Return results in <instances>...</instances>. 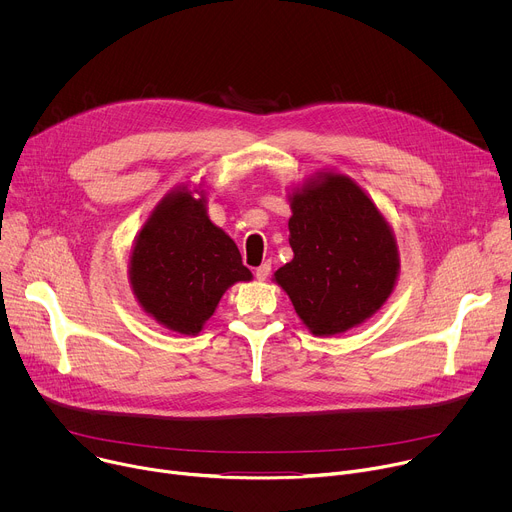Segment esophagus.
I'll use <instances>...</instances> for the list:
<instances>
[{"mask_svg": "<svg viewBox=\"0 0 512 512\" xmlns=\"http://www.w3.org/2000/svg\"><path fill=\"white\" fill-rule=\"evenodd\" d=\"M271 273V263H261L257 269H255V275H257V279L259 281H263V279H267V275Z\"/></svg>", "mask_w": 512, "mask_h": 512, "instance_id": "34e87169", "label": "esophagus"}]
</instances>
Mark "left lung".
<instances>
[{"instance_id":"1","label":"left lung","mask_w":512,"mask_h":512,"mask_svg":"<svg viewBox=\"0 0 512 512\" xmlns=\"http://www.w3.org/2000/svg\"><path fill=\"white\" fill-rule=\"evenodd\" d=\"M294 259L275 271L302 322L334 336L371 318L399 273L391 227L350 178L324 174L291 196Z\"/></svg>"}]
</instances>
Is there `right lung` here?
I'll return each mask as SVG.
<instances>
[{"instance_id": "obj_1", "label": "right lung", "mask_w": 512, "mask_h": 512, "mask_svg": "<svg viewBox=\"0 0 512 512\" xmlns=\"http://www.w3.org/2000/svg\"><path fill=\"white\" fill-rule=\"evenodd\" d=\"M131 287L139 306L180 334H198L225 291L249 281L235 241L210 223L204 198L168 194L137 235Z\"/></svg>"}]
</instances>
